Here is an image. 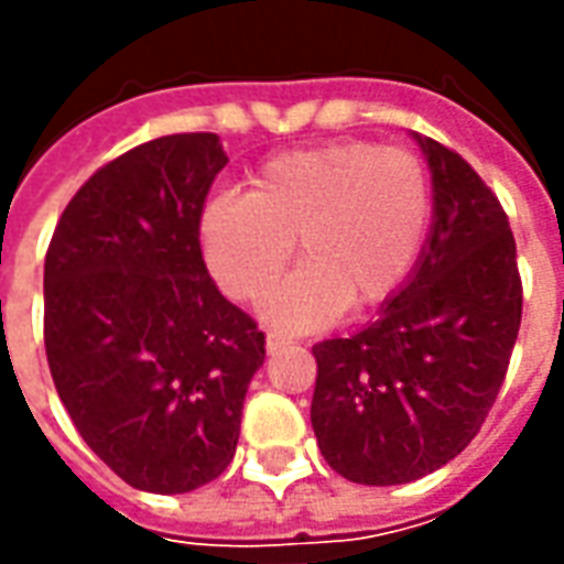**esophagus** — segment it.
<instances>
[{
	"instance_id": "esophagus-1",
	"label": "esophagus",
	"mask_w": 564,
	"mask_h": 564,
	"mask_svg": "<svg viewBox=\"0 0 564 564\" xmlns=\"http://www.w3.org/2000/svg\"><path fill=\"white\" fill-rule=\"evenodd\" d=\"M286 344H293V341H290L286 335H278V332H271L269 338H265V350H269V354H278V350H283Z\"/></svg>"
}]
</instances>
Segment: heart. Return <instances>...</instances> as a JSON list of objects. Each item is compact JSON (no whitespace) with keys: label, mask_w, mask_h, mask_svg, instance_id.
Wrapping results in <instances>:
<instances>
[{"label":"heart","mask_w":564,"mask_h":564,"mask_svg":"<svg viewBox=\"0 0 564 564\" xmlns=\"http://www.w3.org/2000/svg\"><path fill=\"white\" fill-rule=\"evenodd\" d=\"M432 220V181L414 153L375 141H332L262 162L247 196L220 193L198 214L214 281L259 302L295 259L262 317L317 329L344 307L387 302L416 265Z\"/></svg>","instance_id":"b5f03b06"}]
</instances>
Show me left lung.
<instances>
[{
    "label": "left lung",
    "instance_id": "8db88e82",
    "mask_svg": "<svg viewBox=\"0 0 564 564\" xmlns=\"http://www.w3.org/2000/svg\"><path fill=\"white\" fill-rule=\"evenodd\" d=\"M414 139L432 172V226L411 278L366 329L314 347L319 453L366 486L420 480L471 444L522 317L505 208L459 153Z\"/></svg>",
    "mask_w": 564,
    "mask_h": 564
}]
</instances>
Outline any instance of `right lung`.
Wrapping results in <instances>:
<instances>
[{
    "label": "right lung",
    "mask_w": 564,
    "mask_h": 564,
    "mask_svg": "<svg viewBox=\"0 0 564 564\" xmlns=\"http://www.w3.org/2000/svg\"><path fill=\"white\" fill-rule=\"evenodd\" d=\"M229 156L162 135L102 165L44 257V347L72 423L129 486L177 496L226 471L265 335L210 281L198 214Z\"/></svg>",
    "instance_id": "obj_1"
}]
</instances>
